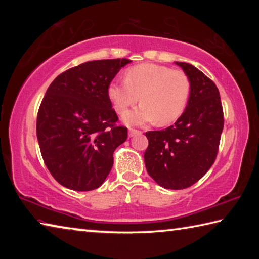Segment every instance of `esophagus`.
<instances>
[{
  "label": "esophagus",
  "mask_w": 259,
  "mask_h": 259,
  "mask_svg": "<svg viewBox=\"0 0 259 259\" xmlns=\"http://www.w3.org/2000/svg\"><path fill=\"white\" fill-rule=\"evenodd\" d=\"M139 134H142V131H139V130H137V129H129V137H134V136H136V135H139Z\"/></svg>",
  "instance_id": "1"
}]
</instances>
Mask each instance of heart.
Masks as SVG:
<instances>
[{"label":"heart","instance_id":"obj_1","mask_svg":"<svg viewBox=\"0 0 259 259\" xmlns=\"http://www.w3.org/2000/svg\"><path fill=\"white\" fill-rule=\"evenodd\" d=\"M190 80L182 71L157 64H140L125 72V81H114L107 88L115 111L123 114L139 100L140 106L124 114L128 124L176 121L185 111L190 97Z\"/></svg>","mask_w":259,"mask_h":259}]
</instances>
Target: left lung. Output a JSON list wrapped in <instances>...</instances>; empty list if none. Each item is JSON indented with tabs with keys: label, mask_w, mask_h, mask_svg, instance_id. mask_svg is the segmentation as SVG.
Listing matches in <instances>:
<instances>
[{
	"label": "left lung",
	"mask_w": 259,
	"mask_h": 259,
	"mask_svg": "<svg viewBox=\"0 0 259 259\" xmlns=\"http://www.w3.org/2000/svg\"><path fill=\"white\" fill-rule=\"evenodd\" d=\"M190 80V97L181 117L164 130L147 131V172L160 186L183 190L200 181L216 160L224 128L214 83L191 64L176 61Z\"/></svg>",
	"instance_id": "8db88e82"
}]
</instances>
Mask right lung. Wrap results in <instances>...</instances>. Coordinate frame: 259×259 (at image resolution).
I'll list each match as a JSON object with an SVG mask.
<instances>
[{"instance_id":"add662e5","label":"right lung","mask_w":259,"mask_h":259,"mask_svg":"<svg viewBox=\"0 0 259 259\" xmlns=\"http://www.w3.org/2000/svg\"><path fill=\"white\" fill-rule=\"evenodd\" d=\"M129 59L87 61L57 76L38 108L36 135L48 170L60 185L93 191L113 166V153L128 137L107 88Z\"/></svg>"}]
</instances>
